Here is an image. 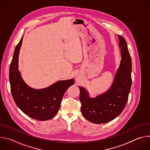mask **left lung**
<instances>
[{
	"label": "left lung",
	"instance_id": "8db88e82",
	"mask_svg": "<svg viewBox=\"0 0 150 150\" xmlns=\"http://www.w3.org/2000/svg\"><path fill=\"white\" fill-rule=\"evenodd\" d=\"M121 49V62L112 86L105 93L90 98L85 88L79 87L81 112L83 117L97 124L110 122L123 110L132 85V61L125 38L117 35Z\"/></svg>",
	"mask_w": 150,
	"mask_h": 150
}]
</instances>
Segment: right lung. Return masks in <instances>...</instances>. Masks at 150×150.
I'll return each instance as SVG.
<instances>
[{
  "label": "right lung",
  "instance_id": "add662e5",
  "mask_svg": "<svg viewBox=\"0 0 150 150\" xmlns=\"http://www.w3.org/2000/svg\"><path fill=\"white\" fill-rule=\"evenodd\" d=\"M23 38L16 45L9 67V82L13 98L18 108L28 116L47 120L58 112L63 96L74 83V79L59 81L50 87L36 90L30 87L18 71V57Z\"/></svg>",
  "mask_w": 150,
  "mask_h": 150
}]
</instances>
